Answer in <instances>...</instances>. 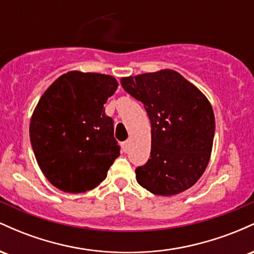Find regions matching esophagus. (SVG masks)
I'll return each instance as SVG.
<instances>
[{
	"label": "esophagus",
	"instance_id": "34e87169",
	"mask_svg": "<svg viewBox=\"0 0 254 254\" xmlns=\"http://www.w3.org/2000/svg\"><path fill=\"white\" fill-rule=\"evenodd\" d=\"M129 144H130L129 139H127V141H125V142H123V143H122V148H123L124 151H127V149H129Z\"/></svg>",
	"mask_w": 254,
	"mask_h": 254
}]
</instances>
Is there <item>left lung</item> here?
<instances>
[{
  "mask_svg": "<svg viewBox=\"0 0 254 254\" xmlns=\"http://www.w3.org/2000/svg\"><path fill=\"white\" fill-rule=\"evenodd\" d=\"M122 86L144 105L151 124L150 159L135 170L137 183L159 196L188 190L210 159L215 117L208 99L167 69L124 77Z\"/></svg>",
  "mask_w": 254,
  "mask_h": 254,
  "instance_id": "8db88e82",
  "label": "left lung"
}]
</instances>
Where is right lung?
I'll use <instances>...</instances> for the list:
<instances>
[{
  "mask_svg": "<svg viewBox=\"0 0 254 254\" xmlns=\"http://www.w3.org/2000/svg\"><path fill=\"white\" fill-rule=\"evenodd\" d=\"M117 87L110 75L70 71L40 98L31 119V144L44 176L60 190H90L106 179L119 156L113 119L104 110Z\"/></svg>",
  "mask_w": 254,
  "mask_h": 254,
  "instance_id": "obj_1",
  "label": "right lung"
}]
</instances>
